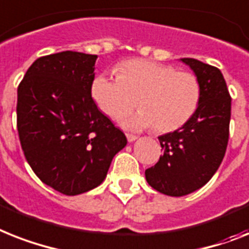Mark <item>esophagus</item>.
Listing matches in <instances>:
<instances>
[{
	"instance_id": "esophagus-1",
	"label": "esophagus",
	"mask_w": 249,
	"mask_h": 249,
	"mask_svg": "<svg viewBox=\"0 0 249 249\" xmlns=\"http://www.w3.org/2000/svg\"><path fill=\"white\" fill-rule=\"evenodd\" d=\"M126 137L127 140H128V142H133V141L137 139L136 135H132V133H126Z\"/></svg>"
}]
</instances>
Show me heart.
I'll return each instance as SVG.
<instances>
[{
  "label": "heart",
  "instance_id": "b5f03b06",
  "mask_svg": "<svg viewBox=\"0 0 249 249\" xmlns=\"http://www.w3.org/2000/svg\"><path fill=\"white\" fill-rule=\"evenodd\" d=\"M117 72L118 76H95L90 94L112 120L132 110L137 98L141 109L122 121L126 128L139 131L154 126L158 132H172L186 124L198 108L201 88L194 73L142 58L120 63Z\"/></svg>",
  "mask_w": 249,
  "mask_h": 249
}]
</instances>
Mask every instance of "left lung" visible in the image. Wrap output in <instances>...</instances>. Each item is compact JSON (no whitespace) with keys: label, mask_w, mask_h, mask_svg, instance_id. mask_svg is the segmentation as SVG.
Masks as SVG:
<instances>
[{"label":"left lung","mask_w":249,"mask_h":249,"mask_svg":"<svg viewBox=\"0 0 249 249\" xmlns=\"http://www.w3.org/2000/svg\"><path fill=\"white\" fill-rule=\"evenodd\" d=\"M194 70L201 99L191 120L174 132L159 136L163 155L145 170L158 192L180 197L198 190L220 166L229 140L231 98L221 71L195 58H180Z\"/></svg>","instance_id":"1"}]
</instances>
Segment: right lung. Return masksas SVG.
<instances>
[{
	"mask_svg": "<svg viewBox=\"0 0 249 249\" xmlns=\"http://www.w3.org/2000/svg\"><path fill=\"white\" fill-rule=\"evenodd\" d=\"M98 55L66 52L34 61L18 88V139L39 179L67 196L95 188L127 139L94 103Z\"/></svg>",
	"mask_w": 249,
	"mask_h": 249,
	"instance_id": "right-lung-1",
	"label": "right lung"
}]
</instances>
